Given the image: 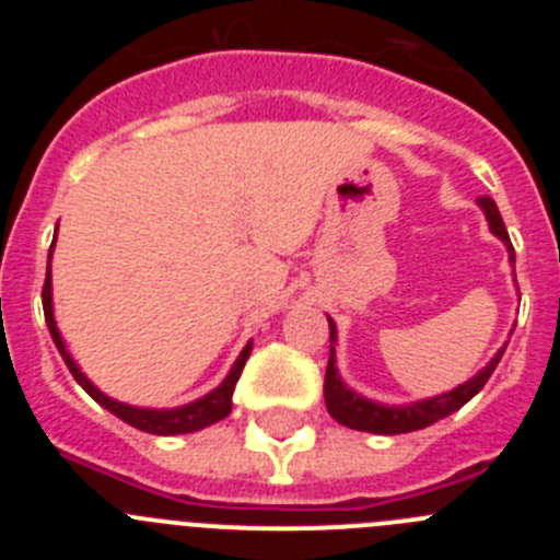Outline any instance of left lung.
Masks as SVG:
<instances>
[{
  "label": "left lung",
  "mask_w": 560,
  "mask_h": 560,
  "mask_svg": "<svg viewBox=\"0 0 560 560\" xmlns=\"http://www.w3.org/2000/svg\"><path fill=\"white\" fill-rule=\"evenodd\" d=\"M479 210L485 212V221L491 226L493 235L508 246V257H511V266L516 264V252L511 246V237L502 224V215H499V207L491 196H482L477 199ZM330 325V359L328 370H325V407H328L330 418L341 427L355 429V432H373V434H404V432H418V429H427L438 420L448 418L452 412H457L459 407H465L479 389L485 387V381L491 378V373L497 370L499 359L504 353V345L497 355H493L482 370H479L474 378L463 381L448 393H440L434 398L412 400V404H378V400L364 398L361 393L350 389L345 381H341L339 368H336V323L328 316Z\"/></svg>",
  "instance_id": "1"
}]
</instances>
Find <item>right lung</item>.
<instances>
[{
    "label": "right lung",
    "mask_w": 560,
    "mask_h": 560,
    "mask_svg": "<svg viewBox=\"0 0 560 560\" xmlns=\"http://www.w3.org/2000/svg\"><path fill=\"white\" fill-rule=\"evenodd\" d=\"M56 232H58V226H56ZM52 249H56V244L49 246L47 280H44V291H42L44 319H47L49 336H52V341H56L58 353H61V359L67 361L69 373L75 375L78 384H81V387L86 389V393L92 395V398H95L103 409H108L112 415H117L120 420H126L128 427L140 429V432H148V434L199 432V429L212 427V423H219V420H224L226 415L232 412V393H235L237 378H241V373H244V364L252 353V341H246V348L241 350V355H237L235 364H232L230 373H226V378L221 381L219 387L210 389V393L201 395V398L190 400V404H182V407H173V409L131 407V404H122V400H114V398H108L106 393H101V389H97L95 384L86 378V373H81L78 361L72 359V353L67 350V341H63L61 330H58V325H56V311H52V275H49Z\"/></svg>",
    "instance_id": "obj_1"
}]
</instances>
